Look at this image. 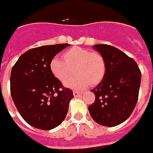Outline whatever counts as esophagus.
<instances>
[{
  "label": "esophagus",
  "mask_w": 153,
  "mask_h": 153,
  "mask_svg": "<svg viewBox=\"0 0 153 153\" xmlns=\"http://www.w3.org/2000/svg\"><path fill=\"white\" fill-rule=\"evenodd\" d=\"M81 94V92H79V91H73V95H74V97H79V96H80Z\"/></svg>",
  "instance_id": "obj_1"
}]
</instances>
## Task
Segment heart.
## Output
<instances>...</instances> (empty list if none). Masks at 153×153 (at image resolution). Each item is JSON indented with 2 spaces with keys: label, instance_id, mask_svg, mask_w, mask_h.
I'll return each mask as SVG.
<instances>
[{
  "label": "heart",
  "instance_id": "obj_1",
  "mask_svg": "<svg viewBox=\"0 0 153 153\" xmlns=\"http://www.w3.org/2000/svg\"><path fill=\"white\" fill-rule=\"evenodd\" d=\"M64 61L54 57L50 62V68L53 75L60 81H64L75 68L77 76L69 78L64 85L74 89H82L89 85H97L105 75L106 64L105 58L100 52L89 49L73 47L63 54Z\"/></svg>",
  "mask_w": 153,
  "mask_h": 153
}]
</instances>
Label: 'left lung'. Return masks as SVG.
I'll return each mask as SVG.
<instances>
[{
	"instance_id": "8db88e82",
	"label": "left lung",
	"mask_w": 153,
	"mask_h": 153,
	"mask_svg": "<svg viewBox=\"0 0 153 153\" xmlns=\"http://www.w3.org/2000/svg\"><path fill=\"white\" fill-rule=\"evenodd\" d=\"M94 48L105 58L103 80L92 89L95 101L89 105L90 115L98 124L114 127L127 120L139 97L141 72L136 62L118 48L97 44Z\"/></svg>"
}]
</instances>
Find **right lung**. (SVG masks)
<instances>
[{
    "instance_id": "obj_1",
    "label": "right lung",
    "mask_w": 153,
    "mask_h": 153,
    "mask_svg": "<svg viewBox=\"0 0 153 153\" xmlns=\"http://www.w3.org/2000/svg\"><path fill=\"white\" fill-rule=\"evenodd\" d=\"M68 43L30 49L19 57L10 75V93L22 119L32 127L53 129L64 121L70 100L69 88L53 75L50 62Z\"/></svg>"
}]
</instances>
